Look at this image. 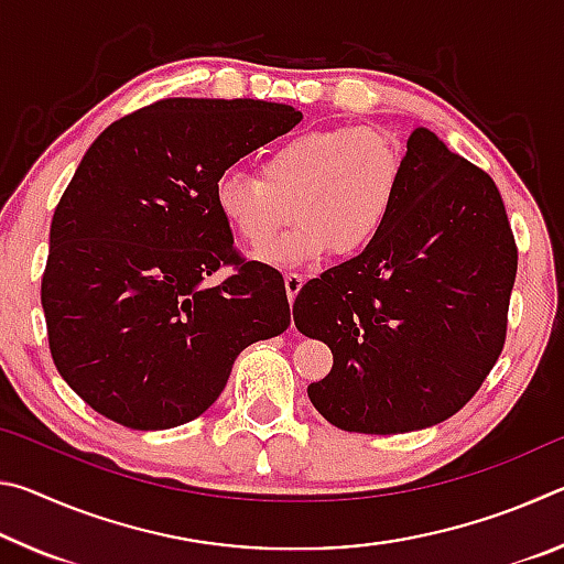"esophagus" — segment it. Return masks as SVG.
Returning a JSON list of instances; mask_svg holds the SVG:
<instances>
[{
  "label": "esophagus",
  "mask_w": 564,
  "mask_h": 564,
  "mask_svg": "<svg viewBox=\"0 0 564 564\" xmlns=\"http://www.w3.org/2000/svg\"><path fill=\"white\" fill-rule=\"evenodd\" d=\"M283 283H285V295H289V301L293 303L295 295H299L301 289H303V275L301 273H285Z\"/></svg>",
  "instance_id": "esophagus-1"
}]
</instances>
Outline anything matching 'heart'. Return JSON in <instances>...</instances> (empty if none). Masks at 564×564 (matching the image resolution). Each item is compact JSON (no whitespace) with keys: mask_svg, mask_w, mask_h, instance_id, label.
Segmentation results:
<instances>
[{"mask_svg":"<svg viewBox=\"0 0 564 564\" xmlns=\"http://www.w3.org/2000/svg\"><path fill=\"white\" fill-rule=\"evenodd\" d=\"M403 154L388 133L330 127L293 133L263 156L259 174L226 169L214 206L241 241L261 251L299 218L263 261L316 263L333 248L356 256L386 234L403 184Z\"/></svg>","mask_w":564,"mask_h":564,"instance_id":"heart-1","label":"heart"}]
</instances>
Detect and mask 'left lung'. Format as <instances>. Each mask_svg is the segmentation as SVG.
I'll return each mask as SVG.
<instances>
[{
  "mask_svg": "<svg viewBox=\"0 0 564 564\" xmlns=\"http://www.w3.org/2000/svg\"><path fill=\"white\" fill-rule=\"evenodd\" d=\"M403 164L386 234L293 303L295 328L333 352L311 403L348 433L443 423L477 393L508 333L518 246L495 181L423 127Z\"/></svg>",
  "mask_w": 564,
  "mask_h": 564,
  "instance_id": "1",
  "label": "left lung"
}]
</instances>
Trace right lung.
<instances>
[{
	"label": "right lung",
	"mask_w": 564,
	"mask_h": 564,
	"mask_svg": "<svg viewBox=\"0 0 564 564\" xmlns=\"http://www.w3.org/2000/svg\"><path fill=\"white\" fill-rule=\"evenodd\" d=\"M303 119L285 104L164 99L104 129L56 204L42 308L54 366L131 431L214 405L238 352L291 326L283 275L246 261L218 174ZM221 264L218 286L203 279Z\"/></svg>",
	"instance_id": "right-lung-1"
}]
</instances>
